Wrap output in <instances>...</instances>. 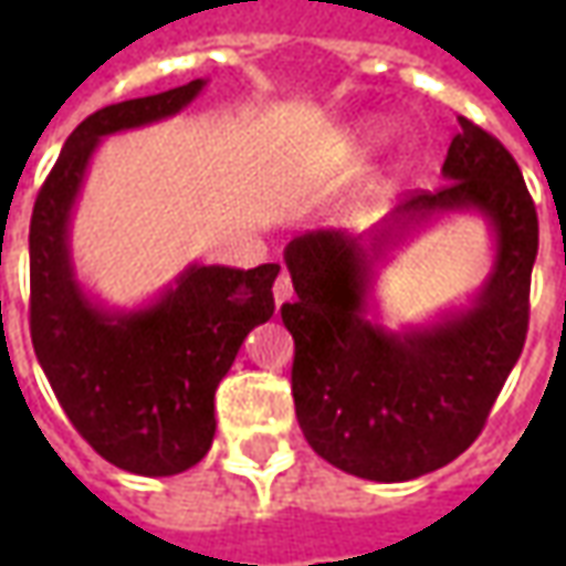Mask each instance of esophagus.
Returning a JSON list of instances; mask_svg holds the SVG:
<instances>
[{
  "label": "esophagus",
  "instance_id": "34e87169",
  "mask_svg": "<svg viewBox=\"0 0 566 566\" xmlns=\"http://www.w3.org/2000/svg\"><path fill=\"white\" fill-rule=\"evenodd\" d=\"M272 296H275V306H282V303H287V300L294 296V284H291V275H287V272H282V275L275 279V284H272Z\"/></svg>",
  "mask_w": 566,
  "mask_h": 566
}]
</instances>
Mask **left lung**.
<instances>
[{
    "label": "left lung",
    "mask_w": 566,
    "mask_h": 566,
    "mask_svg": "<svg viewBox=\"0 0 566 566\" xmlns=\"http://www.w3.org/2000/svg\"><path fill=\"white\" fill-rule=\"evenodd\" d=\"M458 120L439 190L403 199L369 233L312 230L284 248L296 291L282 306L294 336L296 421L324 461L373 482L418 479L470 449L527 336L539 242L534 199L510 150L473 120ZM449 210L486 218L495 266L467 310L388 332L366 315L375 266Z\"/></svg>",
    "instance_id": "8db88e82"
}]
</instances>
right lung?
Masks as SVG:
<instances>
[{"instance_id":"1","label":"right lung","mask_w":566,"mask_h":566,"mask_svg":"<svg viewBox=\"0 0 566 566\" xmlns=\"http://www.w3.org/2000/svg\"><path fill=\"white\" fill-rule=\"evenodd\" d=\"M206 78L105 105L81 120L44 178L30 223L32 348L69 421L96 454L136 475L185 473L214 439V391L245 336L272 318L279 263H190L154 303H96L72 266L69 223L105 136L157 124L193 103Z\"/></svg>"}]
</instances>
